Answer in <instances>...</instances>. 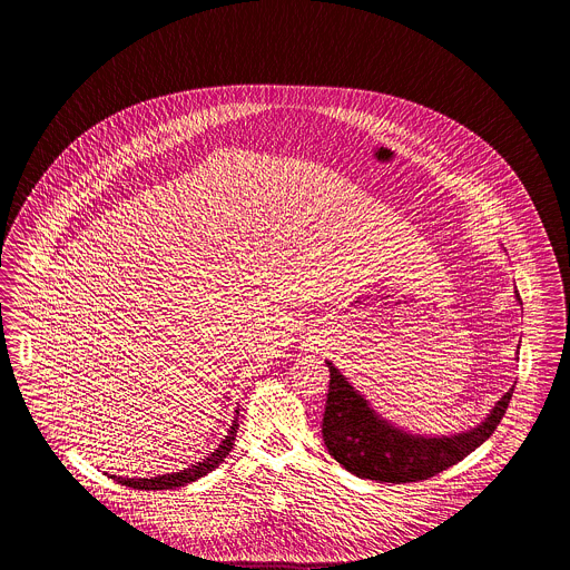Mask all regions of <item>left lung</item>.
I'll list each match as a JSON object with an SVG mask.
<instances>
[{"label": "left lung", "instance_id": "8db88e82", "mask_svg": "<svg viewBox=\"0 0 570 570\" xmlns=\"http://www.w3.org/2000/svg\"><path fill=\"white\" fill-rule=\"evenodd\" d=\"M328 368V399L322 422L326 449L358 479L392 484L431 479L479 449L504 419L514 390L495 403L476 429L450 438H422L380 419L332 362Z\"/></svg>", "mask_w": 570, "mask_h": 570}]
</instances>
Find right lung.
<instances>
[{
	"instance_id": "obj_1",
	"label": "right lung",
	"mask_w": 570,
	"mask_h": 570,
	"mask_svg": "<svg viewBox=\"0 0 570 570\" xmlns=\"http://www.w3.org/2000/svg\"><path fill=\"white\" fill-rule=\"evenodd\" d=\"M238 410H236V420L232 424V429L227 431L225 440L220 442V446L212 452L210 456H206L202 463H195L186 470H180L176 474H163V476H154V479H120V476H111L114 480H118L120 484L126 487H132V489H141V491H160V489H176V487H184L193 480L202 479L206 474H210L214 468H218L225 456L234 449V440H236V433H238Z\"/></svg>"
}]
</instances>
